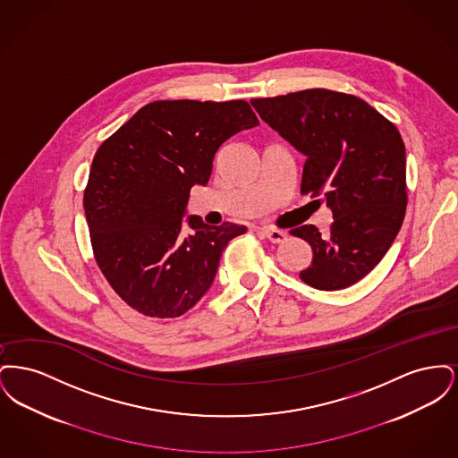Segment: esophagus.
I'll return each instance as SVG.
<instances>
[{
    "label": "esophagus",
    "mask_w": 458,
    "mask_h": 458,
    "mask_svg": "<svg viewBox=\"0 0 458 458\" xmlns=\"http://www.w3.org/2000/svg\"><path fill=\"white\" fill-rule=\"evenodd\" d=\"M259 233H261L262 237H266V239L269 240V242H273V243H284L286 237H288V233L284 232V230H273V228H261V230H258Z\"/></svg>",
    "instance_id": "esophagus-1"
}]
</instances>
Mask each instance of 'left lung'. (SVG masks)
I'll return each instance as SVG.
<instances>
[{"mask_svg": "<svg viewBox=\"0 0 458 458\" xmlns=\"http://www.w3.org/2000/svg\"><path fill=\"white\" fill-rule=\"evenodd\" d=\"M262 120L305 156L301 192L333 213L329 237L314 225L290 233L312 247L301 278L318 290L360 282L385 258L405 216V146L366 101L327 89L252 99Z\"/></svg>", "mask_w": 458, "mask_h": 458, "instance_id": "left-lung-1", "label": "left lung"}]
</instances>
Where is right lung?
I'll use <instances>...</instances> for the list:
<instances>
[{
  "label": "right lung",
  "mask_w": 458,
  "mask_h": 458,
  "mask_svg": "<svg viewBox=\"0 0 458 458\" xmlns=\"http://www.w3.org/2000/svg\"><path fill=\"white\" fill-rule=\"evenodd\" d=\"M256 125L242 99L154 101L98 149L84 194L90 243L111 288L137 312L159 319L187 312L215 282L228 242L247 232L185 215L219 146Z\"/></svg>",
  "instance_id": "add662e5"
}]
</instances>
